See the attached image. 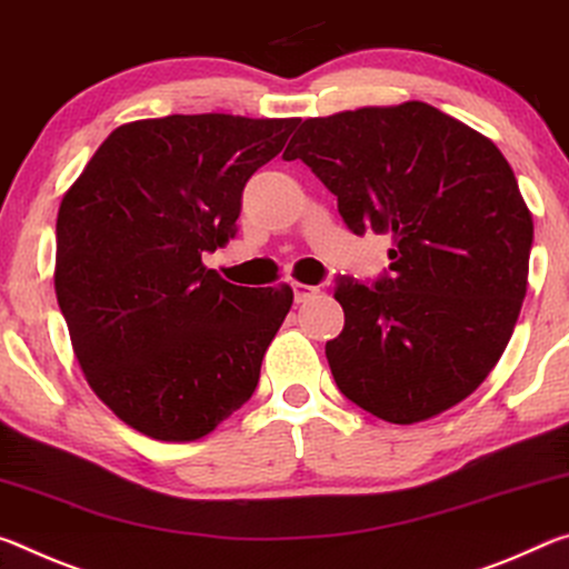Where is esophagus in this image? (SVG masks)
Segmentation results:
<instances>
[{
  "label": "esophagus",
  "mask_w": 569,
  "mask_h": 569,
  "mask_svg": "<svg viewBox=\"0 0 569 569\" xmlns=\"http://www.w3.org/2000/svg\"><path fill=\"white\" fill-rule=\"evenodd\" d=\"M292 292H295V302H297V305H300V302H307V300H310V297H315V295H318L320 290H318V287H312V284L292 282Z\"/></svg>",
  "instance_id": "esophagus-1"
}]
</instances>
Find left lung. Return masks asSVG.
<instances>
[{
  "label": "left lung",
  "instance_id": "8db88e82",
  "mask_svg": "<svg viewBox=\"0 0 569 569\" xmlns=\"http://www.w3.org/2000/svg\"><path fill=\"white\" fill-rule=\"evenodd\" d=\"M338 197L352 234L393 237L370 287L338 277L325 346L340 393L390 423L443 413L505 352L527 295L532 213L499 148L428 102L310 118L282 153Z\"/></svg>",
  "mask_w": 569,
  "mask_h": 569
}]
</instances>
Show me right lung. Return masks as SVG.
Masks as SVG:
<instances>
[{"instance_id": "1", "label": "right lung", "mask_w": 569, "mask_h": 569, "mask_svg": "<svg viewBox=\"0 0 569 569\" xmlns=\"http://www.w3.org/2000/svg\"><path fill=\"white\" fill-rule=\"evenodd\" d=\"M297 118L136 120L64 193L54 292L74 358L120 421L197 441L247 403L292 290L237 287L201 257L237 234L241 191Z\"/></svg>"}]
</instances>
